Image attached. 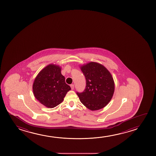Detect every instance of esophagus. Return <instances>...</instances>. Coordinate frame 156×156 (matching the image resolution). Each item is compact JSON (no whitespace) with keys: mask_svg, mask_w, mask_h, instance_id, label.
Masks as SVG:
<instances>
[{"mask_svg":"<svg viewBox=\"0 0 156 156\" xmlns=\"http://www.w3.org/2000/svg\"><path fill=\"white\" fill-rule=\"evenodd\" d=\"M71 88V90H73L74 89V85L73 84H71L70 85Z\"/></svg>","mask_w":156,"mask_h":156,"instance_id":"1","label":"esophagus"}]
</instances>
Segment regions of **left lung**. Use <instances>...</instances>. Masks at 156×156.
<instances>
[{
	"mask_svg": "<svg viewBox=\"0 0 156 156\" xmlns=\"http://www.w3.org/2000/svg\"><path fill=\"white\" fill-rule=\"evenodd\" d=\"M85 77L86 86L81 93L77 92L80 101L92 111L105 107L110 101L115 90L111 73L102 64L91 62L80 66Z\"/></svg>",
	"mask_w": 156,
	"mask_h": 156,
	"instance_id": "1",
	"label": "left lung"
}]
</instances>
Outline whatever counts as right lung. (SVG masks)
Wrapping results in <instances>:
<instances>
[{"label": "right lung", "mask_w": 156, "mask_h": 156, "mask_svg": "<svg viewBox=\"0 0 156 156\" xmlns=\"http://www.w3.org/2000/svg\"><path fill=\"white\" fill-rule=\"evenodd\" d=\"M61 71L60 66L49 64L41 71L34 79L32 86L34 96L47 108H53L60 105L71 90Z\"/></svg>", "instance_id": "right-lung-1"}]
</instances>
